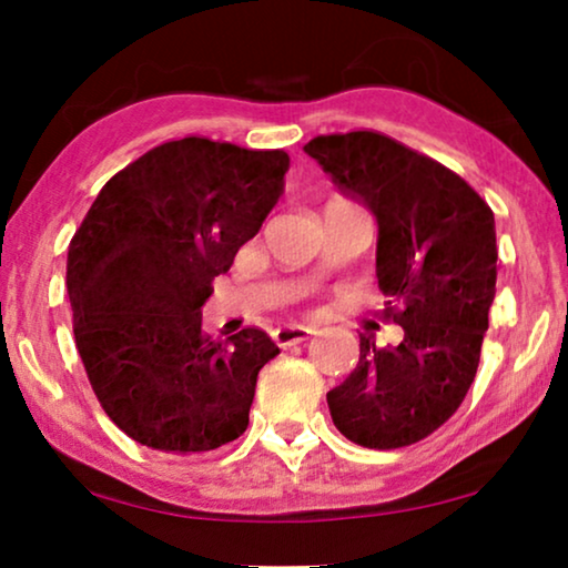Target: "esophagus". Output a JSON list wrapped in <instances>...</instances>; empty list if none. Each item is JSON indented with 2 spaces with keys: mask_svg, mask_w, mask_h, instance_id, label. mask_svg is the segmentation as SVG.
I'll return each mask as SVG.
<instances>
[{
  "mask_svg": "<svg viewBox=\"0 0 568 568\" xmlns=\"http://www.w3.org/2000/svg\"><path fill=\"white\" fill-rule=\"evenodd\" d=\"M313 328H307V325H284V328H278L276 333H274V338H276V344L278 346H297V344H302V341H307L310 336H313Z\"/></svg>",
  "mask_w": 568,
  "mask_h": 568,
  "instance_id": "esophagus-1",
  "label": "esophagus"
}]
</instances>
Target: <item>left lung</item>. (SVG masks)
<instances>
[{
	"mask_svg": "<svg viewBox=\"0 0 568 568\" xmlns=\"http://www.w3.org/2000/svg\"><path fill=\"white\" fill-rule=\"evenodd\" d=\"M305 152L377 220V284L398 346L359 333V364L328 393L336 429L369 449L408 447L460 408L496 294L484 199L437 160L377 131L315 136Z\"/></svg>",
	"mask_w": 568,
	"mask_h": 568,
	"instance_id": "obj_1",
	"label": "left lung"
}]
</instances>
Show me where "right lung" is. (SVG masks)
<instances>
[{
	"label": "right lung",
	"mask_w": 568,
	"mask_h": 568,
	"mask_svg": "<svg viewBox=\"0 0 568 568\" xmlns=\"http://www.w3.org/2000/svg\"><path fill=\"white\" fill-rule=\"evenodd\" d=\"M290 154L185 136L115 173L67 255L74 344L100 406L139 445L209 453L247 429L278 346L258 328L201 331L227 274L284 193Z\"/></svg>",
	"instance_id": "add662e5"
}]
</instances>
